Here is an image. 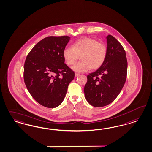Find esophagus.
Returning a JSON list of instances; mask_svg holds the SVG:
<instances>
[{
    "label": "esophagus",
    "instance_id": "1",
    "mask_svg": "<svg viewBox=\"0 0 152 152\" xmlns=\"http://www.w3.org/2000/svg\"><path fill=\"white\" fill-rule=\"evenodd\" d=\"M79 75H80V73H75V77H77V76H79Z\"/></svg>",
    "mask_w": 152,
    "mask_h": 152
}]
</instances>
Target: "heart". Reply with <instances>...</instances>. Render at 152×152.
I'll return each instance as SVG.
<instances>
[{
  "label": "heart",
  "mask_w": 152,
  "mask_h": 152,
  "mask_svg": "<svg viewBox=\"0 0 152 152\" xmlns=\"http://www.w3.org/2000/svg\"><path fill=\"white\" fill-rule=\"evenodd\" d=\"M107 55L105 44L90 37H84L75 42L72 47H66L63 51L66 63L72 65L80 56L81 61L75 63L72 69L77 72H85L91 68L100 67Z\"/></svg>",
  "instance_id": "b5f03b06"
}]
</instances>
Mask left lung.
<instances>
[{"label": "left lung", "mask_w": 152, "mask_h": 152, "mask_svg": "<svg viewBox=\"0 0 152 152\" xmlns=\"http://www.w3.org/2000/svg\"><path fill=\"white\" fill-rule=\"evenodd\" d=\"M107 55L103 65L88 75L84 87L86 99L90 104L101 107L110 104L120 94L127 72L126 52L115 37H107Z\"/></svg>", "instance_id": "8db88e82"}]
</instances>
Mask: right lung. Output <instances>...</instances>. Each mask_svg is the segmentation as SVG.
I'll use <instances>...</instances> for the list:
<instances>
[{
	"label": "right lung",
	"instance_id": "right-lung-1",
	"mask_svg": "<svg viewBox=\"0 0 152 152\" xmlns=\"http://www.w3.org/2000/svg\"><path fill=\"white\" fill-rule=\"evenodd\" d=\"M70 37H48L37 42L27 56L23 78L32 98L47 108L62 103L75 73L64 63L63 51Z\"/></svg>",
	"mask_w": 152,
	"mask_h": 152
}]
</instances>
